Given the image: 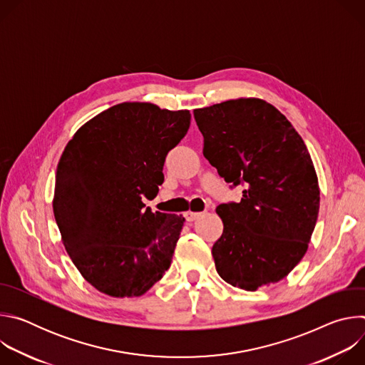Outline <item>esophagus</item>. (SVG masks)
<instances>
[{"label": "esophagus", "mask_w": 365, "mask_h": 365, "mask_svg": "<svg viewBox=\"0 0 365 365\" xmlns=\"http://www.w3.org/2000/svg\"><path fill=\"white\" fill-rule=\"evenodd\" d=\"M200 217V214L199 212H192V211H189V212H186L185 214V218H186V221L187 222H193L195 220H197Z\"/></svg>", "instance_id": "obj_1"}]
</instances>
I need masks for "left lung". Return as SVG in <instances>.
<instances>
[{
	"instance_id": "obj_1",
	"label": "left lung",
	"mask_w": 365,
	"mask_h": 365,
	"mask_svg": "<svg viewBox=\"0 0 365 365\" xmlns=\"http://www.w3.org/2000/svg\"><path fill=\"white\" fill-rule=\"evenodd\" d=\"M203 155L240 202L217 206L224 232L212 247L218 274L254 292L284 279L307 250L319 214V185L310 154L272 103L231 99L193 111Z\"/></svg>"
}]
</instances>
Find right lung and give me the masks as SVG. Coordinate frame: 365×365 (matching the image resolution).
I'll use <instances>...</instances> for the list:
<instances>
[{
  "instance_id": "right-lung-1",
  "label": "right lung",
  "mask_w": 365,
  "mask_h": 365,
  "mask_svg": "<svg viewBox=\"0 0 365 365\" xmlns=\"http://www.w3.org/2000/svg\"><path fill=\"white\" fill-rule=\"evenodd\" d=\"M190 114L123 102L82 125L58 165L53 212L83 279L113 297L144 294L170 267L185 218L153 214L168 153Z\"/></svg>"
}]
</instances>
